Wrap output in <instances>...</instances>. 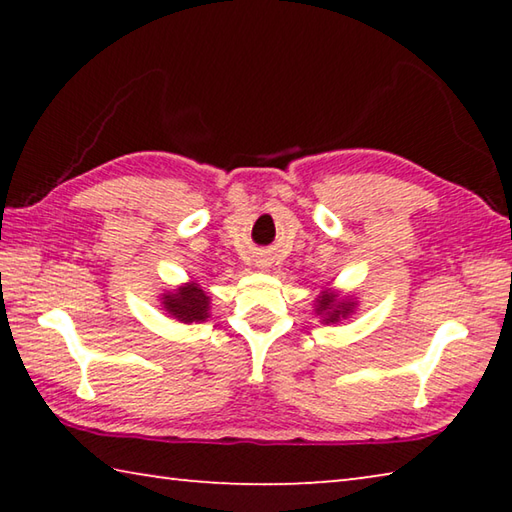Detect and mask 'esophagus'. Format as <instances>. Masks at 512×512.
<instances>
[{
  "instance_id": "34e87169",
  "label": "esophagus",
  "mask_w": 512,
  "mask_h": 512,
  "mask_svg": "<svg viewBox=\"0 0 512 512\" xmlns=\"http://www.w3.org/2000/svg\"><path fill=\"white\" fill-rule=\"evenodd\" d=\"M259 266H262V268H264V266H268V262H259Z\"/></svg>"
}]
</instances>
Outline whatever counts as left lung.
I'll return each instance as SVG.
<instances>
[{
    "instance_id": "8db88e82",
    "label": "left lung",
    "mask_w": 512,
    "mask_h": 512,
    "mask_svg": "<svg viewBox=\"0 0 512 512\" xmlns=\"http://www.w3.org/2000/svg\"><path fill=\"white\" fill-rule=\"evenodd\" d=\"M359 307V298L352 293H343L339 289H323L314 300V314L320 318V323L336 325L341 320L352 318Z\"/></svg>"
}]
</instances>
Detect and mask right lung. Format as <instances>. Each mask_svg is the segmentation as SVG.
<instances>
[{
    "instance_id": "add662e5",
    "label": "right lung",
    "mask_w": 512,
    "mask_h": 512,
    "mask_svg": "<svg viewBox=\"0 0 512 512\" xmlns=\"http://www.w3.org/2000/svg\"><path fill=\"white\" fill-rule=\"evenodd\" d=\"M210 300V291L203 289L198 282L189 280L185 284H178L176 289L160 293V309L178 323H203V320L210 318Z\"/></svg>"
}]
</instances>
